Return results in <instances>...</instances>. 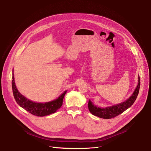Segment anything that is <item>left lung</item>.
Returning <instances> with one entry per match:
<instances>
[{
    "instance_id": "8db88e82",
    "label": "left lung",
    "mask_w": 151,
    "mask_h": 151,
    "mask_svg": "<svg viewBox=\"0 0 151 151\" xmlns=\"http://www.w3.org/2000/svg\"><path fill=\"white\" fill-rule=\"evenodd\" d=\"M138 85L135 90V91L126 101L118 104H116L115 106L102 108L97 107L96 106L94 105L93 103L90 100H89L88 103V107L90 112L95 116H97L99 118L104 119L112 118L119 115V114H122L124 111H125L126 110H127L134 104L137 99L140 86L139 76H138Z\"/></svg>"
}]
</instances>
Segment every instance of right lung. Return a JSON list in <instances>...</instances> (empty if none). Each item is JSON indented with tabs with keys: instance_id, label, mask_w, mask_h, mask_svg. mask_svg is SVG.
Returning <instances> with one entry per match:
<instances>
[{
	"instance_id": "1",
	"label": "right lung",
	"mask_w": 151,
	"mask_h": 151,
	"mask_svg": "<svg viewBox=\"0 0 151 151\" xmlns=\"http://www.w3.org/2000/svg\"><path fill=\"white\" fill-rule=\"evenodd\" d=\"M12 79L13 93L16 101L20 106L32 115L37 116H44L48 115L55 113L58 109L62 106L63 99L67 91H65L62 95L58 97V98L53 100L52 101L45 103H35L26 98L18 91L14 83L13 73Z\"/></svg>"
}]
</instances>
